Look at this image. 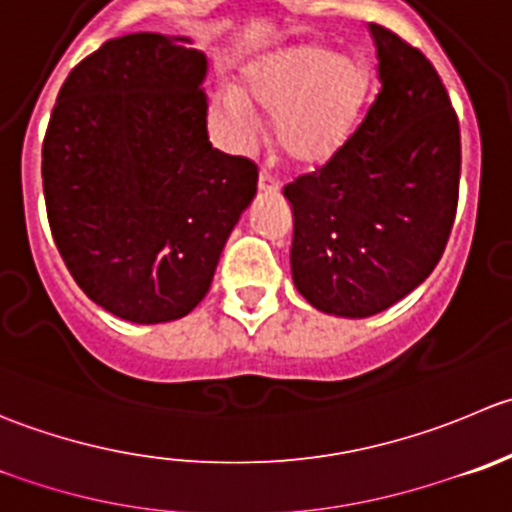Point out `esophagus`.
I'll return each mask as SVG.
<instances>
[{"mask_svg":"<svg viewBox=\"0 0 512 512\" xmlns=\"http://www.w3.org/2000/svg\"><path fill=\"white\" fill-rule=\"evenodd\" d=\"M257 187H260V192H277V190H280V180H277V177L272 175L270 170H260V180H257Z\"/></svg>","mask_w":512,"mask_h":512,"instance_id":"34e87169","label":"esophagus"}]
</instances>
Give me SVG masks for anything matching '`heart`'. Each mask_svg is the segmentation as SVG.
<instances>
[{
    "instance_id": "1",
    "label": "heart",
    "mask_w": 512,
    "mask_h": 512,
    "mask_svg": "<svg viewBox=\"0 0 512 512\" xmlns=\"http://www.w3.org/2000/svg\"><path fill=\"white\" fill-rule=\"evenodd\" d=\"M372 74L360 57L335 54L322 44H297L267 54L245 69V94L222 89L212 104L217 130L227 145L247 147L255 112L275 114V145L292 165H327L360 124Z\"/></svg>"
}]
</instances>
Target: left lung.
I'll use <instances>...</instances> for the list:
<instances>
[{"mask_svg": "<svg viewBox=\"0 0 512 512\" xmlns=\"http://www.w3.org/2000/svg\"><path fill=\"white\" fill-rule=\"evenodd\" d=\"M380 89L347 145L295 177L292 280L312 307L370 317L443 257L458 210L460 124L430 59L370 24Z\"/></svg>", "mask_w": 512, "mask_h": 512, "instance_id": "left-lung-1", "label": "left lung"}]
</instances>
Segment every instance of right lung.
I'll return each instance as SVG.
<instances>
[{"label": "right lung", "mask_w": 512, "mask_h": 512, "mask_svg": "<svg viewBox=\"0 0 512 512\" xmlns=\"http://www.w3.org/2000/svg\"><path fill=\"white\" fill-rule=\"evenodd\" d=\"M187 42H104L64 79L42 145L49 230L69 275L140 325L200 305L257 192L255 162L207 137V59Z\"/></svg>", "instance_id": "add662e5"}]
</instances>
